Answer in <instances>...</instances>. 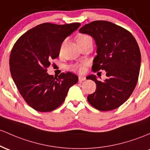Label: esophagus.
<instances>
[{"label": "esophagus", "mask_w": 150, "mask_h": 150, "mask_svg": "<svg viewBox=\"0 0 150 150\" xmlns=\"http://www.w3.org/2000/svg\"><path fill=\"white\" fill-rule=\"evenodd\" d=\"M86 80V77L83 76H79V81L82 82Z\"/></svg>", "instance_id": "esophagus-1"}]
</instances>
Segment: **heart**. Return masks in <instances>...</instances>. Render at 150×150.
Segmentation results:
<instances>
[{
    "mask_svg": "<svg viewBox=\"0 0 150 150\" xmlns=\"http://www.w3.org/2000/svg\"><path fill=\"white\" fill-rule=\"evenodd\" d=\"M76 42L78 45H81V44H83L87 42H92V39L88 35L85 34L79 35L76 38ZM86 67V63L84 62H81V63H77L72 64L70 67V69L73 71H76L79 73H83L84 69Z\"/></svg>",
    "mask_w": 150,
    "mask_h": 150,
    "instance_id": "obj_1",
    "label": "heart"
}]
</instances>
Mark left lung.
<instances>
[{
    "mask_svg": "<svg viewBox=\"0 0 150 150\" xmlns=\"http://www.w3.org/2000/svg\"><path fill=\"white\" fill-rule=\"evenodd\" d=\"M79 32L90 35L96 42L92 71L104 70L107 76L104 81L93 75L86 77L96 84V90L87 100L100 111L117 108L129 98L138 81L141 54L137 41L128 30L105 21L91 22Z\"/></svg>",
    "mask_w": 150,
    "mask_h": 150,
    "instance_id": "left-lung-1",
    "label": "left lung"
}]
</instances>
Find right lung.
<instances>
[{
    "label": "right lung",
    "mask_w": 150,
    "mask_h": 150,
    "mask_svg": "<svg viewBox=\"0 0 150 150\" xmlns=\"http://www.w3.org/2000/svg\"><path fill=\"white\" fill-rule=\"evenodd\" d=\"M80 25L42 23L25 33L13 45L11 76L22 97L35 110L50 112L59 107L70 87L78 81V76L69 71L58 78L47 71L51 60L59 55L64 40Z\"/></svg>",
    "instance_id": "obj_1"
}]
</instances>
